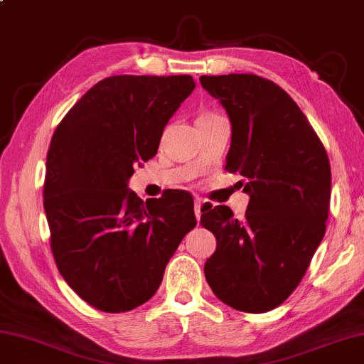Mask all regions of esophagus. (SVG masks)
I'll return each instance as SVG.
<instances>
[{"instance_id": "1", "label": "esophagus", "mask_w": 364, "mask_h": 364, "mask_svg": "<svg viewBox=\"0 0 364 364\" xmlns=\"http://www.w3.org/2000/svg\"><path fill=\"white\" fill-rule=\"evenodd\" d=\"M203 208H204V200L196 198V200H194V214H196L198 222L200 219V210H203Z\"/></svg>"}]
</instances>
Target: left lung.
Listing matches in <instances>:
<instances>
[{
	"label": "left lung",
	"mask_w": 364,
	"mask_h": 364,
	"mask_svg": "<svg viewBox=\"0 0 364 364\" xmlns=\"http://www.w3.org/2000/svg\"><path fill=\"white\" fill-rule=\"evenodd\" d=\"M229 116L225 170L245 180V217L227 205L200 215L217 238L204 274L214 294L242 312L283 304L306 274L325 234L332 171L327 151L294 100L257 75L200 77Z\"/></svg>",
	"instance_id": "left-lung-1"
}]
</instances>
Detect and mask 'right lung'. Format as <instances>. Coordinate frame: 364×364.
Listing matches in <instances>:
<instances>
[{
  "instance_id": "add662e5",
  "label": "right lung",
  "mask_w": 364,
  "mask_h": 364,
  "mask_svg": "<svg viewBox=\"0 0 364 364\" xmlns=\"http://www.w3.org/2000/svg\"><path fill=\"white\" fill-rule=\"evenodd\" d=\"M194 88L189 75L105 78L53 132L43 184L52 253L67 284L102 312L147 302L196 227L188 193L144 203L129 189L134 168L156 155L165 126Z\"/></svg>"
}]
</instances>
